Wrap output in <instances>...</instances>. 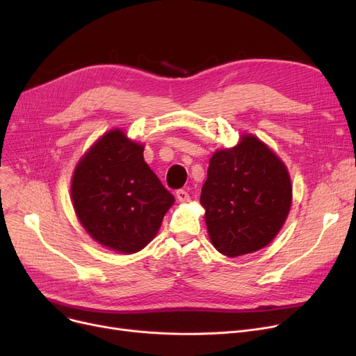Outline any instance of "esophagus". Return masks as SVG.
I'll use <instances>...</instances> for the list:
<instances>
[{"label":"esophagus","instance_id":"esophagus-1","mask_svg":"<svg viewBox=\"0 0 356 356\" xmlns=\"http://www.w3.org/2000/svg\"><path fill=\"white\" fill-rule=\"evenodd\" d=\"M176 197H177V200H179V202H188V200L191 199L189 193L186 192V191H183V189L176 191Z\"/></svg>","mask_w":356,"mask_h":356}]
</instances>
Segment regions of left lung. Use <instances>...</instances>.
<instances>
[{
    "instance_id": "obj_1",
    "label": "left lung",
    "mask_w": 356,
    "mask_h": 356,
    "mask_svg": "<svg viewBox=\"0 0 356 356\" xmlns=\"http://www.w3.org/2000/svg\"><path fill=\"white\" fill-rule=\"evenodd\" d=\"M213 247L239 257L268 245L291 207V181L284 163L257 137L213 153L200 195Z\"/></svg>"
}]
</instances>
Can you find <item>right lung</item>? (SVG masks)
Segmentation results:
<instances>
[{"label":"right lung","instance_id":"1","mask_svg":"<svg viewBox=\"0 0 356 356\" xmlns=\"http://www.w3.org/2000/svg\"><path fill=\"white\" fill-rule=\"evenodd\" d=\"M143 152L144 145L112 129L89 148L72 179L73 208L82 227L121 254L143 250L175 203Z\"/></svg>","mask_w":356,"mask_h":356}]
</instances>
